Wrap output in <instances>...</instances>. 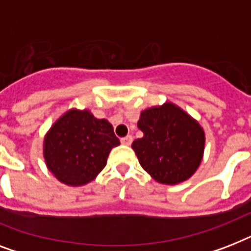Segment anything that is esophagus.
<instances>
[{
	"mask_svg": "<svg viewBox=\"0 0 251 251\" xmlns=\"http://www.w3.org/2000/svg\"><path fill=\"white\" fill-rule=\"evenodd\" d=\"M131 142H133V137H131V135H126V137L121 138L122 145L130 146V145H131Z\"/></svg>",
	"mask_w": 251,
	"mask_h": 251,
	"instance_id": "34e87169",
	"label": "esophagus"
}]
</instances>
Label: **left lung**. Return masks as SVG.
I'll return each mask as SVG.
<instances>
[{"label":"left lung","instance_id":"8db88e82","mask_svg":"<svg viewBox=\"0 0 251 251\" xmlns=\"http://www.w3.org/2000/svg\"><path fill=\"white\" fill-rule=\"evenodd\" d=\"M143 137L133 142L139 164L157 182L186 181L202 161L204 131L194 118L172 102L143 110L138 121Z\"/></svg>","mask_w":251,"mask_h":251}]
</instances>
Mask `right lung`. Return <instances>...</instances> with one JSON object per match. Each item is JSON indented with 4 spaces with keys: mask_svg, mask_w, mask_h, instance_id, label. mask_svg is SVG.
<instances>
[{
    "mask_svg": "<svg viewBox=\"0 0 251 251\" xmlns=\"http://www.w3.org/2000/svg\"><path fill=\"white\" fill-rule=\"evenodd\" d=\"M118 145L120 139L106 120H98L86 109H72L45 137V163L58 181L82 186L102 171L110 150Z\"/></svg>",
    "mask_w": 251,
    "mask_h": 251,
    "instance_id": "1",
    "label": "right lung"
}]
</instances>
